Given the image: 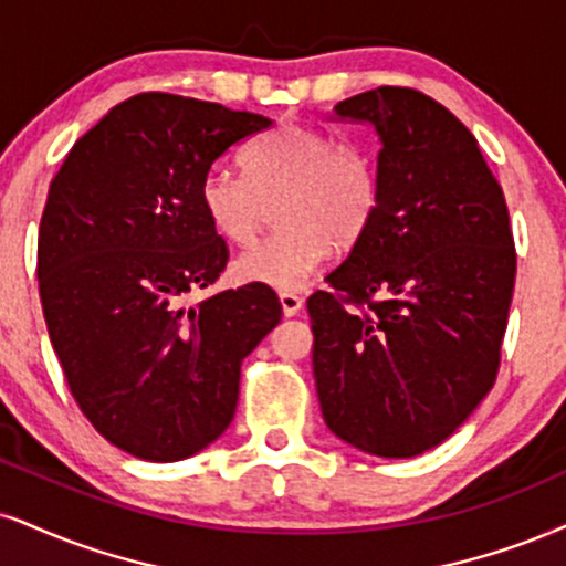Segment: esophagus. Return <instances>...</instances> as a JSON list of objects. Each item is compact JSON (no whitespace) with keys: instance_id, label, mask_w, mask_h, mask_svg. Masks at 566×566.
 <instances>
[{"instance_id":"esophagus-1","label":"esophagus","mask_w":566,"mask_h":566,"mask_svg":"<svg viewBox=\"0 0 566 566\" xmlns=\"http://www.w3.org/2000/svg\"><path fill=\"white\" fill-rule=\"evenodd\" d=\"M302 296L294 294V291H281V306H283V315L285 317H294L302 312Z\"/></svg>"}]
</instances>
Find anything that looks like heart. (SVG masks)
Here are the masks:
<instances>
[{"instance_id":"obj_1","label":"heart","mask_w":566,"mask_h":566,"mask_svg":"<svg viewBox=\"0 0 566 566\" xmlns=\"http://www.w3.org/2000/svg\"><path fill=\"white\" fill-rule=\"evenodd\" d=\"M243 180L209 170L199 209L209 228L230 243H249L260 228V199L283 191L281 228L235 260V275L270 289H298L333 249L354 247L373 226L380 180L373 159L340 149L310 125H283L251 142L241 155Z\"/></svg>"}]
</instances>
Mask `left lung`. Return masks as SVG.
<instances>
[{"label":"left lung","instance_id":"obj_1","mask_svg":"<svg viewBox=\"0 0 566 566\" xmlns=\"http://www.w3.org/2000/svg\"><path fill=\"white\" fill-rule=\"evenodd\" d=\"M331 120L378 136L380 205L306 302L319 409L354 449L409 459L496 380L517 272L506 201L475 136L420 91H365Z\"/></svg>","mask_w":566,"mask_h":566}]
</instances>
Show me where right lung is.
<instances>
[{"label": "right lung", "mask_w": 566, "mask_h": 566, "mask_svg": "<svg viewBox=\"0 0 566 566\" xmlns=\"http://www.w3.org/2000/svg\"><path fill=\"white\" fill-rule=\"evenodd\" d=\"M270 117L138 94L73 144L39 228L49 338L91 424L130 457L178 462L233 422L241 361L281 323L270 285L184 306L228 264L199 209L209 167Z\"/></svg>", "instance_id": "right-lung-1"}]
</instances>
